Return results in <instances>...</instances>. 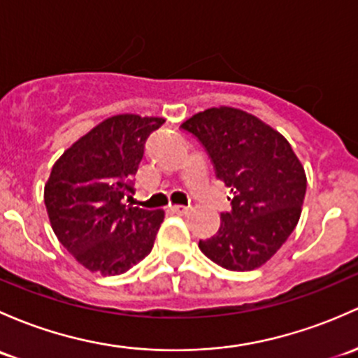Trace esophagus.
I'll return each instance as SVG.
<instances>
[{
	"mask_svg": "<svg viewBox=\"0 0 358 358\" xmlns=\"http://www.w3.org/2000/svg\"><path fill=\"white\" fill-rule=\"evenodd\" d=\"M171 210L176 214H187L189 213V208L187 206H171Z\"/></svg>",
	"mask_w": 358,
	"mask_h": 358,
	"instance_id": "1",
	"label": "esophagus"
}]
</instances>
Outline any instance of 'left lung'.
Here are the masks:
<instances>
[{
  "label": "left lung",
  "mask_w": 358,
  "mask_h": 358,
  "mask_svg": "<svg viewBox=\"0 0 358 358\" xmlns=\"http://www.w3.org/2000/svg\"><path fill=\"white\" fill-rule=\"evenodd\" d=\"M182 130L197 138L216 178L233 194L231 210L221 213L217 233L201 240L199 248L224 269L259 268L299 223L307 190L299 157L283 135L233 108L199 113Z\"/></svg>",
  "instance_id": "1"
}]
</instances>
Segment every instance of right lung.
<instances>
[{
	"mask_svg": "<svg viewBox=\"0 0 358 358\" xmlns=\"http://www.w3.org/2000/svg\"><path fill=\"white\" fill-rule=\"evenodd\" d=\"M163 118L120 115L75 142L51 169L44 204L59 243L84 268L123 274L152 250L163 210L125 206L145 142Z\"/></svg>",
	"mask_w": 358,
	"mask_h": 358,
	"instance_id": "add662e5",
	"label": "right lung"
}]
</instances>
